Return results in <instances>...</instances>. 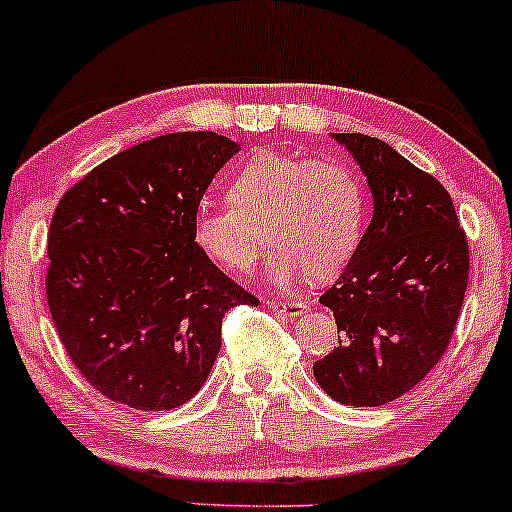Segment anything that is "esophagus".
Instances as JSON below:
<instances>
[{"mask_svg":"<svg viewBox=\"0 0 512 512\" xmlns=\"http://www.w3.org/2000/svg\"><path fill=\"white\" fill-rule=\"evenodd\" d=\"M270 307V310H275L279 314H284V317H298V314H303L307 310L305 303H293V300H268L265 303Z\"/></svg>","mask_w":512,"mask_h":512,"instance_id":"1","label":"esophagus"}]
</instances>
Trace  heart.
<instances>
[{
  "label": "heart",
  "instance_id": "heart-1",
  "mask_svg": "<svg viewBox=\"0 0 512 512\" xmlns=\"http://www.w3.org/2000/svg\"><path fill=\"white\" fill-rule=\"evenodd\" d=\"M228 200L195 209V249L216 268L244 275L268 240V275L277 284L305 272L328 279L345 268L366 216L363 186L349 167L275 151L258 153L235 174Z\"/></svg>",
  "mask_w": 512,
  "mask_h": 512
}]
</instances>
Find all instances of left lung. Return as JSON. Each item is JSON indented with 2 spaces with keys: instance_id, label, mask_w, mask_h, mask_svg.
I'll return each instance as SVG.
<instances>
[{
  "instance_id": "8db88e82",
  "label": "left lung",
  "mask_w": 512,
  "mask_h": 512,
  "mask_svg": "<svg viewBox=\"0 0 512 512\" xmlns=\"http://www.w3.org/2000/svg\"><path fill=\"white\" fill-rule=\"evenodd\" d=\"M373 193V221L319 303L340 345L314 363L338 403L377 408L417 387L452 340L468 284V242L450 193L368 135H333Z\"/></svg>"
}]
</instances>
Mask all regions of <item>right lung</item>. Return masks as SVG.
I'll return each mask as SVG.
<instances>
[{
  "label": "right lung",
  "instance_id": "add662e5",
  "mask_svg": "<svg viewBox=\"0 0 512 512\" xmlns=\"http://www.w3.org/2000/svg\"><path fill=\"white\" fill-rule=\"evenodd\" d=\"M237 151L216 132L160 135L104 160L55 207L48 307L69 359L111 401H191L221 349L223 314L258 305L191 237L202 195Z\"/></svg>",
  "mask_w": 512,
  "mask_h": 512
}]
</instances>
